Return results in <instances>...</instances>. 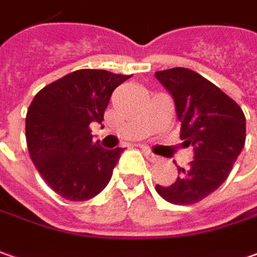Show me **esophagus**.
I'll list each match as a JSON object with an SVG mask.
<instances>
[{
  "instance_id": "1",
  "label": "esophagus",
  "mask_w": 257,
  "mask_h": 257,
  "mask_svg": "<svg viewBox=\"0 0 257 257\" xmlns=\"http://www.w3.org/2000/svg\"><path fill=\"white\" fill-rule=\"evenodd\" d=\"M144 154H145V157H147L151 162H157L158 160H160V157H158V155H155L154 152H151V151L148 150H144Z\"/></svg>"
}]
</instances>
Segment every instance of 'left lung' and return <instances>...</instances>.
<instances>
[{"mask_svg": "<svg viewBox=\"0 0 257 257\" xmlns=\"http://www.w3.org/2000/svg\"><path fill=\"white\" fill-rule=\"evenodd\" d=\"M155 77L173 96L181 140L194 151L188 168L177 167L175 183L155 190L168 203L194 204L229 177L244 147L246 117L233 99L190 69L173 67Z\"/></svg>", "mask_w": 257, "mask_h": 257, "instance_id": "obj_1", "label": "left lung"}]
</instances>
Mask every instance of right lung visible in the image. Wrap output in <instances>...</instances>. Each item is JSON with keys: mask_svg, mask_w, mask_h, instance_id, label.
Returning a JSON list of instances; mask_svg holds the SVG:
<instances>
[{"mask_svg": "<svg viewBox=\"0 0 257 257\" xmlns=\"http://www.w3.org/2000/svg\"><path fill=\"white\" fill-rule=\"evenodd\" d=\"M129 77L76 70L41 89L28 107L30 157L46 184L66 200H89L110 181L123 148H102L89 125L102 123L112 92Z\"/></svg>", "mask_w": 257, "mask_h": 257, "instance_id": "1", "label": "right lung"}]
</instances>
